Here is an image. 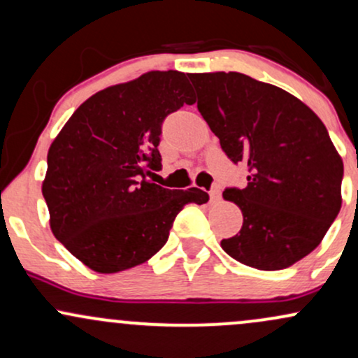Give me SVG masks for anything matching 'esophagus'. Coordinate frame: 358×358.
Segmentation results:
<instances>
[{"label":"esophagus","mask_w":358,"mask_h":358,"mask_svg":"<svg viewBox=\"0 0 358 358\" xmlns=\"http://www.w3.org/2000/svg\"><path fill=\"white\" fill-rule=\"evenodd\" d=\"M208 195H210V200H212V202H217V200H219L220 199V190H219V188H212V190L210 192H208Z\"/></svg>","instance_id":"obj_1"}]
</instances>
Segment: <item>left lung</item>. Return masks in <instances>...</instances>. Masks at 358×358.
Instances as JSON below:
<instances>
[{
  "label": "left lung",
  "mask_w": 358,
  "mask_h": 358,
  "mask_svg": "<svg viewBox=\"0 0 358 358\" xmlns=\"http://www.w3.org/2000/svg\"><path fill=\"white\" fill-rule=\"evenodd\" d=\"M196 108L244 188H225L241 207L239 234L220 242L242 264L278 271L311 252L342 207L343 162L316 114L276 85L239 72L190 73Z\"/></svg>",
  "instance_id": "8db88e82"
}]
</instances>
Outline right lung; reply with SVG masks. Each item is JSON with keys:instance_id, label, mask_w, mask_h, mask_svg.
Wrapping results in <instances>:
<instances>
[{"instance_id": "obj_1", "label": "right lung", "mask_w": 358, "mask_h": 358, "mask_svg": "<svg viewBox=\"0 0 358 358\" xmlns=\"http://www.w3.org/2000/svg\"><path fill=\"white\" fill-rule=\"evenodd\" d=\"M183 72H148L94 94L62 127L42 187L57 241L96 273L141 264L166 244L200 188L170 190L146 178L162 168L158 146L171 113L193 104Z\"/></svg>"}]
</instances>
